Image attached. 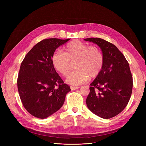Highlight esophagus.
<instances>
[{
  "mask_svg": "<svg viewBox=\"0 0 146 146\" xmlns=\"http://www.w3.org/2000/svg\"><path fill=\"white\" fill-rule=\"evenodd\" d=\"M79 88V87H78V86H70V89H71V90H77V89H78Z\"/></svg>",
  "mask_w": 146,
  "mask_h": 146,
  "instance_id": "34e87169",
  "label": "esophagus"
}]
</instances>
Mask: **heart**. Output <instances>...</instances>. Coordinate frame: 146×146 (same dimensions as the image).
Here are the masks:
<instances>
[{
    "label": "heart",
    "instance_id": "b5f03b06",
    "mask_svg": "<svg viewBox=\"0 0 146 146\" xmlns=\"http://www.w3.org/2000/svg\"><path fill=\"white\" fill-rule=\"evenodd\" d=\"M104 55L100 48L96 46H88L79 40H74L66 44L64 52L56 51L52 56L54 68L61 75L69 73L70 63L74 62L76 70L70 73L66 81L72 85H80L85 83L90 76H98L104 65Z\"/></svg>",
    "mask_w": 146,
    "mask_h": 146
}]
</instances>
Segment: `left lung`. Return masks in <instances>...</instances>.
Masks as SVG:
<instances>
[{"label": "left lung", "mask_w": 146, "mask_h": 146, "mask_svg": "<svg viewBox=\"0 0 146 146\" xmlns=\"http://www.w3.org/2000/svg\"><path fill=\"white\" fill-rule=\"evenodd\" d=\"M84 40L99 46L104 58L102 69L90 85L87 107L102 118H111L123 111L130 99L133 78L129 64L113 44L98 38Z\"/></svg>", "instance_id": "8db88e82"}]
</instances>
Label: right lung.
<instances>
[{
    "instance_id": "add662e5",
    "label": "right lung",
    "mask_w": 146,
    "mask_h": 146,
    "mask_svg": "<svg viewBox=\"0 0 146 146\" xmlns=\"http://www.w3.org/2000/svg\"><path fill=\"white\" fill-rule=\"evenodd\" d=\"M69 39H43L27 53L21 64L17 89L24 107L35 117L45 119L58 111L70 91L52 63L56 48Z\"/></svg>"
}]
</instances>
